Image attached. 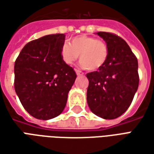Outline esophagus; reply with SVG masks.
Returning <instances> with one entry per match:
<instances>
[{"label": "esophagus", "mask_w": 154, "mask_h": 154, "mask_svg": "<svg viewBox=\"0 0 154 154\" xmlns=\"http://www.w3.org/2000/svg\"><path fill=\"white\" fill-rule=\"evenodd\" d=\"M75 72H76V73H77V76H83L84 75L83 72H82V71H80V70H77V69H76V70H75Z\"/></svg>", "instance_id": "34e87169"}]
</instances>
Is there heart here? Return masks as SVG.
Returning <instances> with one entry per match:
<instances>
[{
	"mask_svg": "<svg viewBox=\"0 0 154 154\" xmlns=\"http://www.w3.org/2000/svg\"><path fill=\"white\" fill-rule=\"evenodd\" d=\"M79 55L81 67L91 71L98 70L106 63L109 48L105 41L84 35L74 37L70 44L62 45L60 56L64 63L72 65Z\"/></svg>",
	"mask_w": 154,
	"mask_h": 154,
	"instance_id": "obj_1",
	"label": "heart"
}]
</instances>
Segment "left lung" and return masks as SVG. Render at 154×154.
<instances>
[{"instance_id": "obj_1", "label": "left lung", "mask_w": 154, "mask_h": 154, "mask_svg": "<svg viewBox=\"0 0 154 154\" xmlns=\"http://www.w3.org/2000/svg\"><path fill=\"white\" fill-rule=\"evenodd\" d=\"M97 34L108 45L109 56L103 67L87 74V104L96 116L113 119L125 112L138 90V60L123 38L107 32Z\"/></svg>"}]
</instances>
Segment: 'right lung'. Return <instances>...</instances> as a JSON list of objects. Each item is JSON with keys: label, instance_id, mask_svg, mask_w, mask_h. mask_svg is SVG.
Wrapping results in <instances>:
<instances>
[{"label": "right lung", "instance_id": "1", "mask_svg": "<svg viewBox=\"0 0 154 154\" xmlns=\"http://www.w3.org/2000/svg\"><path fill=\"white\" fill-rule=\"evenodd\" d=\"M63 34L49 35L25 44L15 63V90L25 110L38 119H53L66 106L76 80L60 49Z\"/></svg>", "mask_w": 154, "mask_h": 154}]
</instances>
